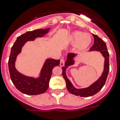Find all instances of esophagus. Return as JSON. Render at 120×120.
I'll return each instance as SVG.
<instances>
[{
  "mask_svg": "<svg viewBox=\"0 0 120 120\" xmlns=\"http://www.w3.org/2000/svg\"><path fill=\"white\" fill-rule=\"evenodd\" d=\"M64 63H65V60H64V58H61V61H60V66H64Z\"/></svg>",
  "mask_w": 120,
  "mask_h": 120,
  "instance_id": "obj_1",
  "label": "esophagus"
}]
</instances>
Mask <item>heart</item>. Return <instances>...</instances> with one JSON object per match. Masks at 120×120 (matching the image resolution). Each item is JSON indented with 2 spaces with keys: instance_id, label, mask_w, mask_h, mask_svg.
<instances>
[{
  "instance_id": "b5f03b06",
  "label": "heart",
  "mask_w": 120,
  "mask_h": 120,
  "mask_svg": "<svg viewBox=\"0 0 120 120\" xmlns=\"http://www.w3.org/2000/svg\"><path fill=\"white\" fill-rule=\"evenodd\" d=\"M69 42L72 45H76L78 50H84L91 45L92 38L89 34L80 31H75L70 35Z\"/></svg>"
}]
</instances>
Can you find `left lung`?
<instances>
[{
    "label": "left lung",
    "instance_id": "1",
    "mask_svg": "<svg viewBox=\"0 0 120 120\" xmlns=\"http://www.w3.org/2000/svg\"><path fill=\"white\" fill-rule=\"evenodd\" d=\"M93 36L94 38V45L90 48V51L100 52L105 58L104 70L101 76L99 77V79L94 83H93L91 85H90L89 87L85 88L77 89L73 86L71 82L67 77L65 71L68 67L75 64V61L73 58L76 56L77 54L72 53L68 54L67 58L65 62V66L62 67V75L66 82L67 88L71 94H74L75 96H79L80 97H90L97 94L98 91L101 90L104 85L105 84L106 80L109 71V54L107 49L106 43L96 35L93 34Z\"/></svg>",
    "mask_w": 120,
    "mask_h": 120
}]
</instances>
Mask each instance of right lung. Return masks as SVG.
Here are the masks:
<instances>
[{"label": "right lung", "instance_id": "obj_1", "mask_svg": "<svg viewBox=\"0 0 120 120\" xmlns=\"http://www.w3.org/2000/svg\"><path fill=\"white\" fill-rule=\"evenodd\" d=\"M50 30V28L36 29L28 31L17 37L11 47L8 61L9 74L12 83L18 90L27 95H38L45 93L49 88L53 68L59 66L60 60L47 59L44 62L40 73V77L34 78L24 76L19 73L15 67V62L17 55L22 51V47L28 41H34L36 38L42 37Z\"/></svg>", "mask_w": 120, "mask_h": 120}]
</instances>
